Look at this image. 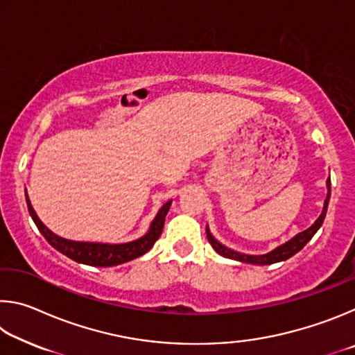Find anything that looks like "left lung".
<instances>
[{
    "label": "left lung",
    "instance_id": "8db88e82",
    "mask_svg": "<svg viewBox=\"0 0 355 355\" xmlns=\"http://www.w3.org/2000/svg\"><path fill=\"white\" fill-rule=\"evenodd\" d=\"M327 197L326 200H324V207H322V213L320 214V218H318L313 224H311L307 230L297 233L296 236H293L291 239H288L286 243L277 245V248L272 249L271 252H268V254H263V255H249V254H243V252H236L230 248H227L222 243H219L218 239H216L211 232H209V228L207 225V238L209 244L213 245V249L218 252L219 255L225 257V258H230V260H236V261H243V263H250V264H258V266H264V264H274V263H279V261H285L288 258H291L293 255H296L300 249H304V245L307 244L311 238H313L315 233L320 230V227L322 225L324 218H326V213H327V207H329V199H330V178H327Z\"/></svg>",
    "mask_w": 355,
    "mask_h": 355
}]
</instances>
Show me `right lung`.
<instances>
[{"instance_id": "1", "label": "right lung", "mask_w": 355, "mask_h": 355, "mask_svg": "<svg viewBox=\"0 0 355 355\" xmlns=\"http://www.w3.org/2000/svg\"><path fill=\"white\" fill-rule=\"evenodd\" d=\"M26 196V205L28 211L31 214L34 224L37 225L39 232L45 236V239L50 243L53 248L61 252L65 257L71 258L76 263L89 264V266H117V264L127 263L130 260L141 257L153 248L156 239L159 238L161 232H163L166 214L169 211L172 205V200L166 202L163 207L159 208V211L156 213L155 219L150 224L146 235L135 239V241L128 243H119V244H110V243H91V241H71V239H65L62 236L53 233L44 222L39 219V216L35 214L34 208L29 202L28 192L25 191Z\"/></svg>"}]
</instances>
